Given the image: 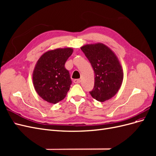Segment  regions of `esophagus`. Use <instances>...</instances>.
<instances>
[{"label":"esophagus","instance_id":"obj_1","mask_svg":"<svg viewBox=\"0 0 156 156\" xmlns=\"http://www.w3.org/2000/svg\"><path fill=\"white\" fill-rule=\"evenodd\" d=\"M73 83H76V84L80 83H81V80H80V79H75L73 81Z\"/></svg>","mask_w":156,"mask_h":156}]
</instances>
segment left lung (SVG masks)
I'll use <instances>...</instances> for the list:
<instances>
[{"mask_svg": "<svg viewBox=\"0 0 156 156\" xmlns=\"http://www.w3.org/2000/svg\"><path fill=\"white\" fill-rule=\"evenodd\" d=\"M81 49L95 73L94 87L90 94L98 101L110 100L119 90L124 79L119 58L109 48L101 43L84 45Z\"/></svg>", "mask_w": 156, "mask_h": 156, "instance_id": "8db88e82", "label": "left lung"}]
</instances>
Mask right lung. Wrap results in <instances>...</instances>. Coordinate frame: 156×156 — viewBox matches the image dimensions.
<instances>
[{
  "instance_id": "1",
  "label": "right lung",
  "mask_w": 156,
  "mask_h": 156,
  "mask_svg": "<svg viewBox=\"0 0 156 156\" xmlns=\"http://www.w3.org/2000/svg\"><path fill=\"white\" fill-rule=\"evenodd\" d=\"M73 51L70 48L50 50L37 60L32 73L33 84L44 100L55 104L66 96L72 80L64 65Z\"/></svg>"
}]
</instances>
